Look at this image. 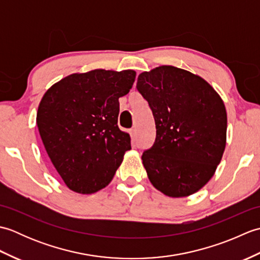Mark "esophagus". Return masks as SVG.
Instances as JSON below:
<instances>
[{"mask_svg": "<svg viewBox=\"0 0 260 260\" xmlns=\"http://www.w3.org/2000/svg\"><path fill=\"white\" fill-rule=\"evenodd\" d=\"M129 134H131V137H132V140H133V141H135V139H136V136H137V132H136V128H132V129L129 131Z\"/></svg>", "mask_w": 260, "mask_h": 260, "instance_id": "1", "label": "esophagus"}]
</instances>
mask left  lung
Wrapping results in <instances>:
<instances>
[{
    "mask_svg": "<svg viewBox=\"0 0 260 260\" xmlns=\"http://www.w3.org/2000/svg\"><path fill=\"white\" fill-rule=\"evenodd\" d=\"M136 88L156 126L154 145L142 155L148 180L170 198L198 192L213 176L227 143L221 97L202 77L173 66L140 74Z\"/></svg>",
    "mask_w": 260,
    "mask_h": 260,
    "instance_id": "8db88e82",
    "label": "left lung"
}]
</instances>
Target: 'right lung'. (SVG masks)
<instances>
[{
    "label": "right lung",
    "instance_id": "1",
    "mask_svg": "<svg viewBox=\"0 0 260 260\" xmlns=\"http://www.w3.org/2000/svg\"><path fill=\"white\" fill-rule=\"evenodd\" d=\"M136 73L93 69L53 84L43 95L37 126L49 158L69 189L91 194L107 186L131 150L118 128L119 97L128 93Z\"/></svg>",
    "mask_w": 260,
    "mask_h": 260
}]
</instances>
